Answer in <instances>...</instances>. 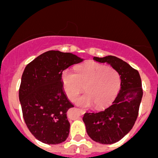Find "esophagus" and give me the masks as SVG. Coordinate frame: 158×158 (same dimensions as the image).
I'll return each mask as SVG.
<instances>
[{"instance_id":"1","label":"esophagus","mask_w":158,"mask_h":158,"mask_svg":"<svg viewBox=\"0 0 158 158\" xmlns=\"http://www.w3.org/2000/svg\"><path fill=\"white\" fill-rule=\"evenodd\" d=\"M78 110H79V112H80V114H83L84 113H85V111H84L83 109H78Z\"/></svg>"}]
</instances>
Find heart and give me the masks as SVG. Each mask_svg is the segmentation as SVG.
I'll return each instance as SVG.
<instances>
[{
	"label": "heart",
	"mask_w": 158,
	"mask_h": 158,
	"mask_svg": "<svg viewBox=\"0 0 158 158\" xmlns=\"http://www.w3.org/2000/svg\"><path fill=\"white\" fill-rule=\"evenodd\" d=\"M61 80L69 100H74L84 87L86 93L76 98V102L85 107L94 105L98 109L109 104L121 87V76L117 70L94 62L78 66L76 73L64 70Z\"/></svg>",
	"instance_id": "heart-1"
}]
</instances>
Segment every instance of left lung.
Instances as JSON below:
<instances>
[{
    "mask_svg": "<svg viewBox=\"0 0 158 158\" xmlns=\"http://www.w3.org/2000/svg\"><path fill=\"white\" fill-rule=\"evenodd\" d=\"M94 60L107 63L121 76V89L109 107L97 112H86L82 120L89 136L100 144L120 141L133 128L138 115L143 95L141 79L138 70L114 56Z\"/></svg>",
    "mask_w": 158,
    "mask_h": 158,
    "instance_id": "1",
    "label": "left lung"
}]
</instances>
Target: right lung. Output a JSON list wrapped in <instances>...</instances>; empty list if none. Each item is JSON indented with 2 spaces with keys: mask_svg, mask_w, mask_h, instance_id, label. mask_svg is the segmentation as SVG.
<instances>
[{
  "mask_svg": "<svg viewBox=\"0 0 158 158\" xmlns=\"http://www.w3.org/2000/svg\"><path fill=\"white\" fill-rule=\"evenodd\" d=\"M82 60L70 52L49 50L25 67L19 99L27 126L41 142L60 144L69 136L66 111L74 106L64 93L61 75L63 70Z\"/></svg>",
  "mask_w": 158,
  "mask_h": 158,
  "instance_id": "add662e5",
  "label": "right lung"
}]
</instances>
